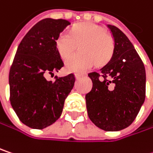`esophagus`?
Returning a JSON list of instances; mask_svg holds the SVG:
<instances>
[{
    "instance_id": "obj_1",
    "label": "esophagus",
    "mask_w": 153,
    "mask_h": 153,
    "mask_svg": "<svg viewBox=\"0 0 153 153\" xmlns=\"http://www.w3.org/2000/svg\"><path fill=\"white\" fill-rule=\"evenodd\" d=\"M82 77V74H75V78H76L77 79H79V78H81Z\"/></svg>"
}]
</instances>
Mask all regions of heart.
Segmentation results:
<instances>
[{
    "label": "heart",
    "mask_w": 153,
    "mask_h": 153,
    "mask_svg": "<svg viewBox=\"0 0 153 153\" xmlns=\"http://www.w3.org/2000/svg\"><path fill=\"white\" fill-rule=\"evenodd\" d=\"M79 45L82 52L71 57ZM56 47L63 59L71 57L65 63L66 70L80 73L91 68L95 62L99 65L108 62L114 51V40L102 27L81 22L72 28L71 34L60 33Z\"/></svg>",
    "instance_id": "heart-1"
}]
</instances>
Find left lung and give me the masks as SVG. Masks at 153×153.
<instances>
[{
  "label": "left lung",
  "mask_w": 153,
  "mask_h": 153,
  "mask_svg": "<svg viewBox=\"0 0 153 153\" xmlns=\"http://www.w3.org/2000/svg\"><path fill=\"white\" fill-rule=\"evenodd\" d=\"M114 39L110 60L99 73H89L93 88L86 94L90 120L106 131L130 126L146 99V69L129 38L108 25Z\"/></svg>",
  "instance_id": "left-lung-1"
}]
</instances>
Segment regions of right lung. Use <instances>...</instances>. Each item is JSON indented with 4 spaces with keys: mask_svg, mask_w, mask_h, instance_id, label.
<instances>
[{
    "mask_svg": "<svg viewBox=\"0 0 153 153\" xmlns=\"http://www.w3.org/2000/svg\"><path fill=\"white\" fill-rule=\"evenodd\" d=\"M70 25L63 19L45 18L35 24L21 41L9 70L10 103L22 123L42 130L61 116L65 100L74 88L70 74L49 81L64 63L56 47L59 34Z\"/></svg>",
    "mask_w": 153,
    "mask_h": 153,
    "instance_id": "add662e5",
    "label": "right lung"
}]
</instances>
